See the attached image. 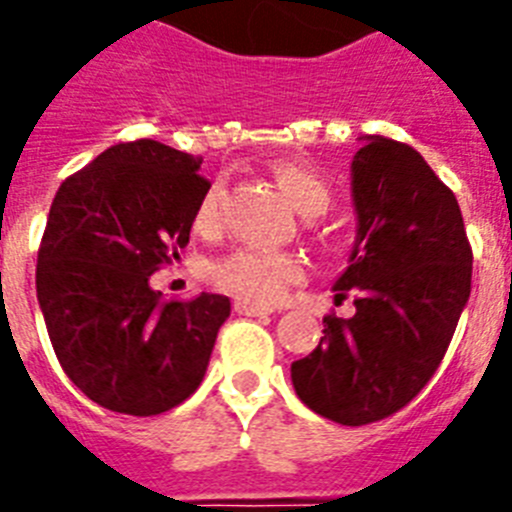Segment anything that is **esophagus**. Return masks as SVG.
<instances>
[{
    "label": "esophagus",
    "instance_id": "esophagus-1",
    "mask_svg": "<svg viewBox=\"0 0 512 512\" xmlns=\"http://www.w3.org/2000/svg\"><path fill=\"white\" fill-rule=\"evenodd\" d=\"M235 312L238 315H248V318H261V315H271V307L266 305H259V302H253V300H243V297H238V300L233 302Z\"/></svg>",
    "mask_w": 512,
    "mask_h": 512
}]
</instances>
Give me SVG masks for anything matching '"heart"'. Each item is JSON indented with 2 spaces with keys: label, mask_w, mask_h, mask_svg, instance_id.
<instances>
[{
  "label": "heart",
  "mask_w": 512,
  "mask_h": 512,
  "mask_svg": "<svg viewBox=\"0 0 512 512\" xmlns=\"http://www.w3.org/2000/svg\"><path fill=\"white\" fill-rule=\"evenodd\" d=\"M277 179L302 215H323L333 202L328 182L312 166L300 161L279 164ZM220 207H223V184H212L197 205L194 215L197 228L212 233L220 225ZM300 277L302 264L292 253L266 251V248H235L228 256L210 264V279L217 287L259 302L279 300L289 284H295Z\"/></svg>",
  "instance_id": "1"
}]
</instances>
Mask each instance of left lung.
Instances as JSON below:
<instances>
[{
	"instance_id": "obj_1",
	"label": "left lung",
	"mask_w": 512,
	"mask_h": 512,
	"mask_svg": "<svg viewBox=\"0 0 512 512\" xmlns=\"http://www.w3.org/2000/svg\"><path fill=\"white\" fill-rule=\"evenodd\" d=\"M356 243L333 284L354 318L325 315L292 364L307 408L341 425L390 418L436 374L472 292V246L454 192L415 148L366 135L351 161Z\"/></svg>"
}]
</instances>
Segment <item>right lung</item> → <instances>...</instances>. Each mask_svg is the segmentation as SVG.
Returning <instances> with one entry per match:
<instances>
[{
  "label": "right lung",
  "mask_w": 512,
  "mask_h": 512,
  "mask_svg": "<svg viewBox=\"0 0 512 512\" xmlns=\"http://www.w3.org/2000/svg\"><path fill=\"white\" fill-rule=\"evenodd\" d=\"M202 158L158 140L117 143L53 197L35 287L63 372L112 413H166L210 364L230 300H164L148 277L189 243L210 182Z\"/></svg>",
  "instance_id": "right-lung-1"
}]
</instances>
